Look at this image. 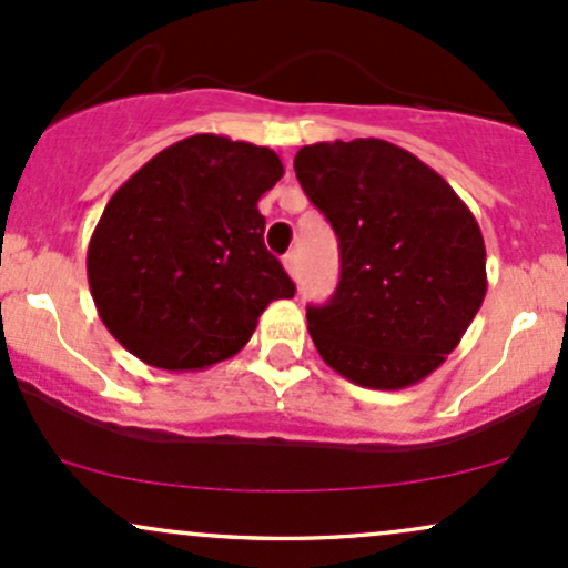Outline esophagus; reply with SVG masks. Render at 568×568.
<instances>
[{"instance_id": "esophagus-1", "label": "esophagus", "mask_w": 568, "mask_h": 568, "mask_svg": "<svg viewBox=\"0 0 568 568\" xmlns=\"http://www.w3.org/2000/svg\"><path fill=\"white\" fill-rule=\"evenodd\" d=\"M283 266H285V272L291 274V277H296V274H298V255L296 253H285L283 255Z\"/></svg>"}]
</instances>
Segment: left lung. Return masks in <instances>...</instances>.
Returning <instances> with one entry per match:
<instances>
[{
  "instance_id": "1",
  "label": "left lung",
  "mask_w": 568,
  "mask_h": 568,
  "mask_svg": "<svg viewBox=\"0 0 568 568\" xmlns=\"http://www.w3.org/2000/svg\"><path fill=\"white\" fill-rule=\"evenodd\" d=\"M294 170L339 236V285L307 310L321 358L361 388L426 379L488 291L471 210L417 155L375 136L304 145Z\"/></svg>"
}]
</instances>
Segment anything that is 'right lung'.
I'll use <instances>...</instances> for the list:
<instances>
[{
    "label": "right lung",
    "instance_id": "1",
    "mask_svg": "<svg viewBox=\"0 0 568 568\" xmlns=\"http://www.w3.org/2000/svg\"><path fill=\"white\" fill-rule=\"evenodd\" d=\"M283 172L270 148L193 134L112 193L85 266L97 313L129 353L202 372L247 345L274 298L294 296L258 213Z\"/></svg>",
    "mask_w": 568,
    "mask_h": 568
}]
</instances>
